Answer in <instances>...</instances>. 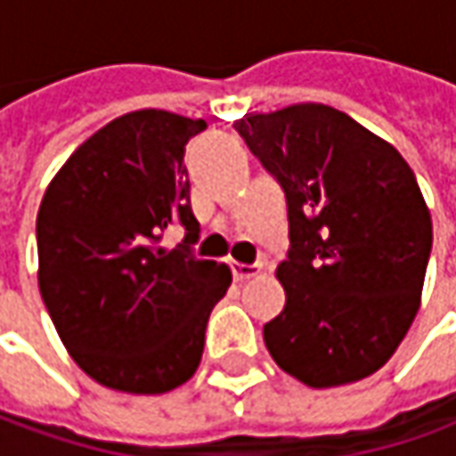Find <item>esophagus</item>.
Here are the masks:
<instances>
[{"label":"esophagus","mask_w":456,"mask_h":456,"mask_svg":"<svg viewBox=\"0 0 456 456\" xmlns=\"http://www.w3.org/2000/svg\"><path fill=\"white\" fill-rule=\"evenodd\" d=\"M229 270H232V277L237 282H244L249 277H255L259 273V265H244V262H229Z\"/></svg>","instance_id":"esophagus-1"}]
</instances>
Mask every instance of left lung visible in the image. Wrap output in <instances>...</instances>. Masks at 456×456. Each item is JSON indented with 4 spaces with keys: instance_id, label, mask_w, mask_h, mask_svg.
<instances>
[{
    "instance_id": "1",
    "label": "left lung",
    "mask_w": 456,
    "mask_h": 456,
    "mask_svg": "<svg viewBox=\"0 0 456 456\" xmlns=\"http://www.w3.org/2000/svg\"><path fill=\"white\" fill-rule=\"evenodd\" d=\"M288 201L290 249L277 267L285 310L265 346L313 388L361 381L411 328L432 255L414 171L384 138L321 102L234 123Z\"/></svg>"
}]
</instances>
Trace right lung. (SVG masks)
<instances>
[{
  "mask_svg": "<svg viewBox=\"0 0 456 456\" xmlns=\"http://www.w3.org/2000/svg\"><path fill=\"white\" fill-rule=\"evenodd\" d=\"M207 128L166 110L108 123L72 153L37 214L40 292L68 354L98 384L166 394L199 369L227 265L194 257L199 222L183 166ZM187 234L176 250L163 229Z\"/></svg>",
  "mask_w": 456,
  "mask_h": 456,
  "instance_id": "right-lung-1",
  "label": "right lung"
}]
</instances>
